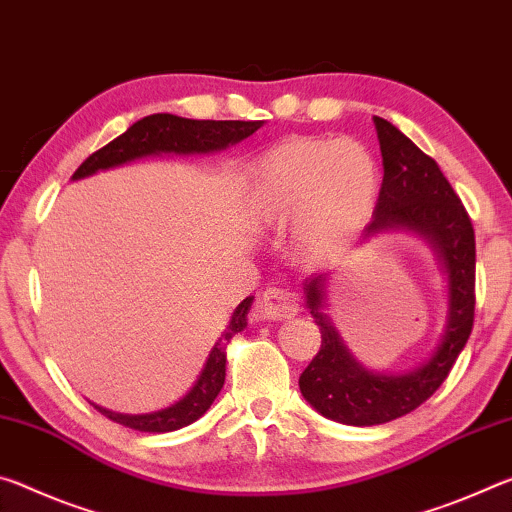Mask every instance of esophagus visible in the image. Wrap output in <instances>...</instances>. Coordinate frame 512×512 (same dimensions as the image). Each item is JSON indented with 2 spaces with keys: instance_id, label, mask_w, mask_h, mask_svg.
Segmentation results:
<instances>
[{
  "instance_id": "obj_1",
  "label": "esophagus",
  "mask_w": 512,
  "mask_h": 512,
  "mask_svg": "<svg viewBox=\"0 0 512 512\" xmlns=\"http://www.w3.org/2000/svg\"><path fill=\"white\" fill-rule=\"evenodd\" d=\"M261 311L267 320H288V317H295L299 311L297 295L283 288L265 290L261 297Z\"/></svg>"
}]
</instances>
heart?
<instances>
[{"instance_id": "obj_1", "label": "heart", "mask_w": 512, "mask_h": 512, "mask_svg": "<svg viewBox=\"0 0 512 512\" xmlns=\"http://www.w3.org/2000/svg\"><path fill=\"white\" fill-rule=\"evenodd\" d=\"M379 167L365 145L342 138H288L247 170V201L267 229L292 226L304 261L338 256L370 222Z\"/></svg>"}]
</instances>
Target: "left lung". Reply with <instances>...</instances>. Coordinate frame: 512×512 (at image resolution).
<instances>
[{
    "label": "left lung",
    "mask_w": 512,
    "mask_h": 512,
    "mask_svg": "<svg viewBox=\"0 0 512 512\" xmlns=\"http://www.w3.org/2000/svg\"><path fill=\"white\" fill-rule=\"evenodd\" d=\"M383 156V183L363 242L381 233L408 231L429 242L447 274L449 308L438 347L426 363L404 374L367 370L351 356L326 313V283L331 274H315L304 283L306 306L320 326L322 345L299 376V390L317 413L349 426H374L422 406L454 367L474 324V226L463 201L426 156L395 124L374 117Z\"/></svg>",
    "instance_id": "8db88e82"
}]
</instances>
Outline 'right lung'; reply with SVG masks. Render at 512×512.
Segmentation results:
<instances>
[{
  "label": "right lung",
  "mask_w": 512,
  "mask_h": 512,
  "mask_svg": "<svg viewBox=\"0 0 512 512\" xmlns=\"http://www.w3.org/2000/svg\"><path fill=\"white\" fill-rule=\"evenodd\" d=\"M263 127V122H240V120H188V117L170 115V113H156L147 115L138 120L136 124L117 136L113 142L99 149L86 161L79 165V170L72 174L74 181L86 179L90 174L99 170H108V167H117L124 163L136 161V158L156 156V154H215L222 149L238 145L240 140L249 138ZM254 297L242 299L233 311L229 324L222 331L220 338L208 354L204 370L199 372L197 381L192 388L172 406L156 410V413H142V415H127V413H113V410L95 406L99 413L106 415L129 429H136L142 433H170L183 429V426L192 424L206 413L215 397L220 395L224 376H226V342L233 335L240 333L247 326V313L251 308Z\"/></svg>",
  "instance_id": "1"
}]
</instances>
